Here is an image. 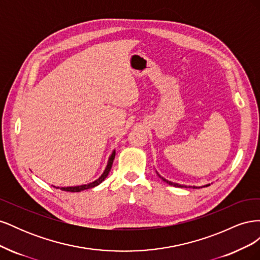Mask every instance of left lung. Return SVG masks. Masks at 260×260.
<instances>
[{
	"label": "left lung",
	"mask_w": 260,
	"mask_h": 260,
	"mask_svg": "<svg viewBox=\"0 0 260 260\" xmlns=\"http://www.w3.org/2000/svg\"><path fill=\"white\" fill-rule=\"evenodd\" d=\"M160 177V176H159ZM161 179H162V181H165V182H167L169 185H174V186H176V187H186L185 185H180V184H177V183H172V182H170V181H168V180H166V179H164L162 177H160ZM209 184H207L206 186H208ZM194 188H198V187H196V186H193Z\"/></svg>",
	"instance_id": "8db88e82"
}]
</instances>
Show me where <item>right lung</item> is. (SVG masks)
<instances>
[{"instance_id": "1", "label": "right lung", "mask_w": 260, "mask_h": 260, "mask_svg": "<svg viewBox=\"0 0 260 260\" xmlns=\"http://www.w3.org/2000/svg\"><path fill=\"white\" fill-rule=\"evenodd\" d=\"M114 159H115V152H113L111 158H109L108 160V164H107V167L105 169V171L103 172V175H102L98 180L94 181V182L92 183H89V184H84V185H80V186H70V187H56V188H60L61 191H66V192H80V191H83V190H88V188H91V187H94L99 185L102 181H104V179L108 176L109 171H111L112 169V166H113V162H114Z\"/></svg>"}]
</instances>
